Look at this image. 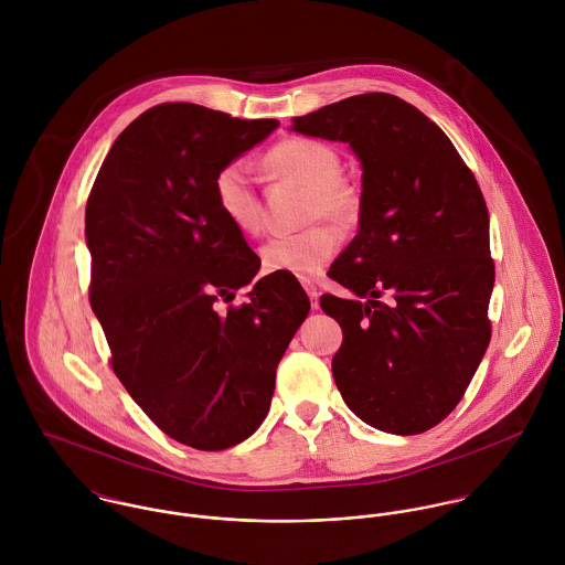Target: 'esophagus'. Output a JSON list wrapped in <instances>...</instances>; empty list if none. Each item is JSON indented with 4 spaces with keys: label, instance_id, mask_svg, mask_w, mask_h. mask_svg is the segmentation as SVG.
<instances>
[{
    "label": "esophagus",
    "instance_id": "1",
    "mask_svg": "<svg viewBox=\"0 0 565 565\" xmlns=\"http://www.w3.org/2000/svg\"><path fill=\"white\" fill-rule=\"evenodd\" d=\"M305 289H307V294H309V298H311V307L313 309H318L320 307V291H318V287L313 285V282H305Z\"/></svg>",
    "mask_w": 565,
    "mask_h": 565
}]
</instances>
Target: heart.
Here are the masks:
<instances>
[{
	"instance_id": "b5f03b06",
	"label": "heart",
	"mask_w": 565,
	"mask_h": 565,
	"mask_svg": "<svg viewBox=\"0 0 565 565\" xmlns=\"http://www.w3.org/2000/svg\"><path fill=\"white\" fill-rule=\"evenodd\" d=\"M265 164L274 175L309 186L307 222L328 217L348 226L359 217V195L341 180L343 162L332 146L309 137H294L274 146L265 157ZM213 195L222 217L235 231L242 235H256L260 231V200L245 162H228L215 173ZM339 231L320 222L294 235L271 237L260 247V260L267 271L313 278L339 249Z\"/></svg>"
}]
</instances>
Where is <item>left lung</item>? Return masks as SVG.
I'll return each mask as SVG.
<instances>
[{"label": "left lung", "mask_w": 565, "mask_h": 565, "mask_svg": "<svg viewBox=\"0 0 565 565\" xmlns=\"http://www.w3.org/2000/svg\"><path fill=\"white\" fill-rule=\"evenodd\" d=\"M350 143L363 169L359 235L328 276L322 311L343 330L341 398L365 424L419 435L461 403L491 337L489 213L444 130L390 93L328 104L294 128Z\"/></svg>", "instance_id": "1"}]
</instances>
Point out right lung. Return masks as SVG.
<instances>
[{
	"mask_svg": "<svg viewBox=\"0 0 565 565\" xmlns=\"http://www.w3.org/2000/svg\"><path fill=\"white\" fill-rule=\"evenodd\" d=\"M278 128L186 102L139 115L86 200L88 300L126 392L171 439L226 450L265 419L276 367L311 302L291 276L252 282L260 258L220 213L215 173Z\"/></svg>",
	"mask_w": 565,
	"mask_h": 565,
	"instance_id": "right-lung-1",
	"label": "right lung"
}]
</instances>
